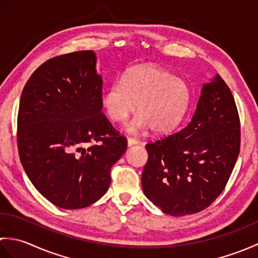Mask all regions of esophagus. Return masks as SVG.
<instances>
[{"label":"esophagus","mask_w":258,"mask_h":258,"mask_svg":"<svg viewBox=\"0 0 258 258\" xmlns=\"http://www.w3.org/2000/svg\"><path fill=\"white\" fill-rule=\"evenodd\" d=\"M135 144H139V141L135 140V139H132V138H128L127 139V145L128 146H133Z\"/></svg>","instance_id":"esophagus-1"}]
</instances>
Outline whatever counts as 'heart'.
Returning <instances> with one entry per match:
<instances>
[{
	"mask_svg": "<svg viewBox=\"0 0 258 258\" xmlns=\"http://www.w3.org/2000/svg\"><path fill=\"white\" fill-rule=\"evenodd\" d=\"M190 103L189 85L154 64L130 69L102 96L107 117L116 123H124L138 104L139 114L126 126L133 134L149 127L155 134L172 133L187 114Z\"/></svg>",
	"mask_w": 258,
	"mask_h": 258,
	"instance_id": "heart-1",
	"label": "heart"
}]
</instances>
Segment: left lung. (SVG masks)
<instances>
[{"mask_svg":"<svg viewBox=\"0 0 258 258\" xmlns=\"http://www.w3.org/2000/svg\"><path fill=\"white\" fill-rule=\"evenodd\" d=\"M239 146L236 104L216 75L203 85L193 118L184 128L146 144L149 160L142 174L145 196L171 216L205 210L225 188Z\"/></svg>","mask_w":258,"mask_h":258,"instance_id":"8db88e82","label":"left lung"}]
</instances>
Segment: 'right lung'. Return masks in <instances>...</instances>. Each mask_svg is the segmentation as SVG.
I'll use <instances>...</instances> for the list:
<instances>
[{"label": "right lung", "instance_id": "1", "mask_svg": "<svg viewBox=\"0 0 258 258\" xmlns=\"http://www.w3.org/2000/svg\"><path fill=\"white\" fill-rule=\"evenodd\" d=\"M102 83L95 53L79 51L43 63L22 92L21 163L34 187L65 210L100 200L127 147L102 113Z\"/></svg>", "mask_w": 258, "mask_h": 258}]
</instances>
